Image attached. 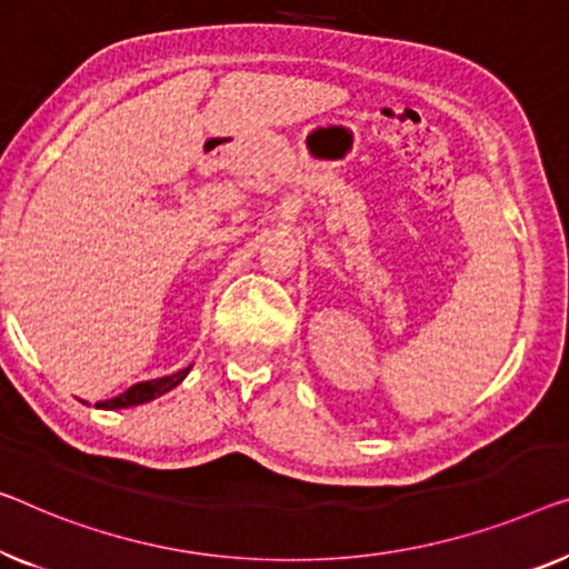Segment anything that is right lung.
<instances>
[{
	"mask_svg": "<svg viewBox=\"0 0 569 569\" xmlns=\"http://www.w3.org/2000/svg\"><path fill=\"white\" fill-rule=\"evenodd\" d=\"M191 368H183L173 372V376H166V378H156V380H146V383H138L132 388H127L124 393H120L117 398H109V401H101L97 406H101V409H127V406H138V403H146V401H152V398L163 396L171 391V388H176L181 380L189 376Z\"/></svg>",
	"mask_w": 569,
	"mask_h": 569,
	"instance_id": "add662e5",
	"label": "right lung"
}]
</instances>
